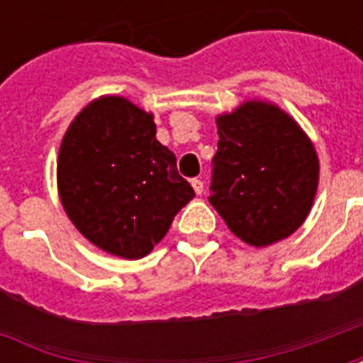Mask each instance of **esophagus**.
<instances>
[{
	"mask_svg": "<svg viewBox=\"0 0 363 363\" xmlns=\"http://www.w3.org/2000/svg\"><path fill=\"white\" fill-rule=\"evenodd\" d=\"M190 184H192V189H194V192H196V194H202V192H204V182L200 181V179H192V181H190Z\"/></svg>",
	"mask_w": 363,
	"mask_h": 363,
	"instance_id": "esophagus-1",
	"label": "esophagus"
}]
</instances>
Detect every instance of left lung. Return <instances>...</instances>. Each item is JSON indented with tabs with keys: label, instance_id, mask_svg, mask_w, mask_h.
Segmentation results:
<instances>
[{
	"label": "left lung",
	"instance_id": "8db88e82",
	"mask_svg": "<svg viewBox=\"0 0 363 363\" xmlns=\"http://www.w3.org/2000/svg\"><path fill=\"white\" fill-rule=\"evenodd\" d=\"M210 204L252 247L291 235L311 210L319 159L296 120L260 101L218 118Z\"/></svg>",
	"mask_w": 363,
	"mask_h": 363
}]
</instances>
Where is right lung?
I'll use <instances>...</instances> for the list:
<instances>
[{
    "label": "right lung",
    "mask_w": 363,
    "mask_h": 363,
    "mask_svg": "<svg viewBox=\"0 0 363 363\" xmlns=\"http://www.w3.org/2000/svg\"><path fill=\"white\" fill-rule=\"evenodd\" d=\"M58 190L74 225L99 249L142 259L194 198L153 116L122 96L85 106L60 145Z\"/></svg>",
    "instance_id": "obj_1"
}]
</instances>
